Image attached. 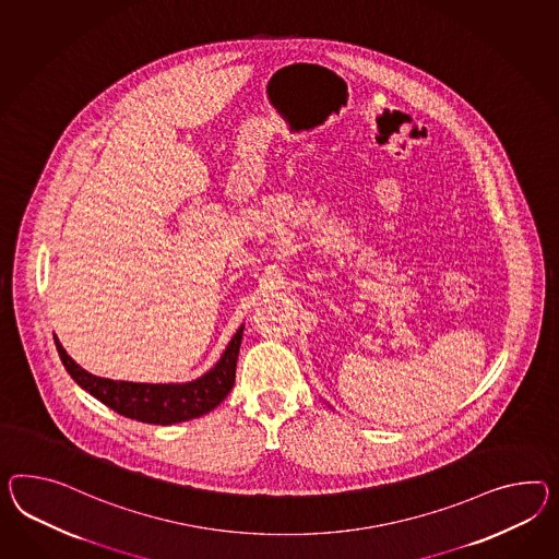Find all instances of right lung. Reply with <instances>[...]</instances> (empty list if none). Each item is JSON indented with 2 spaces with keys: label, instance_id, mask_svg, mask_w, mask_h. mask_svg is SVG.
Wrapping results in <instances>:
<instances>
[{
  "label": "right lung",
  "instance_id": "right-lung-1",
  "mask_svg": "<svg viewBox=\"0 0 559 559\" xmlns=\"http://www.w3.org/2000/svg\"><path fill=\"white\" fill-rule=\"evenodd\" d=\"M243 329L245 326H241L235 332L225 353L216 360L211 371L188 383H131L103 379L76 365L67 355L57 336L55 343L60 360L74 379V383L83 386L95 400H99L129 419L156 426H173L213 412L216 405L229 395L230 389L235 385V369Z\"/></svg>",
  "mask_w": 559,
  "mask_h": 559
}]
</instances>
